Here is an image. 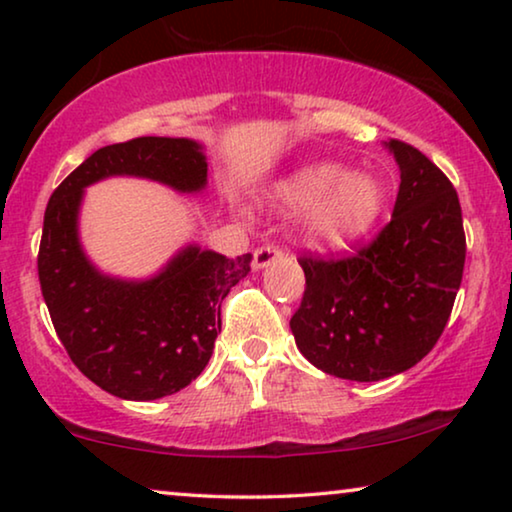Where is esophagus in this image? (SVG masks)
Listing matches in <instances>:
<instances>
[{"mask_svg":"<svg viewBox=\"0 0 512 512\" xmlns=\"http://www.w3.org/2000/svg\"><path fill=\"white\" fill-rule=\"evenodd\" d=\"M282 257V250L276 248V246H262L257 248L253 253V266L255 269H264V266H269L273 259Z\"/></svg>","mask_w":512,"mask_h":512,"instance_id":"obj_1","label":"esophagus"}]
</instances>
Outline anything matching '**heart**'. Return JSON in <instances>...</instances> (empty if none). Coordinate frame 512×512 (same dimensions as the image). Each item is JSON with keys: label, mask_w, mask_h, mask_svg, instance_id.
Returning a JSON list of instances; mask_svg holds the SVG:
<instances>
[{"label": "heart", "mask_w": 512, "mask_h": 512, "mask_svg": "<svg viewBox=\"0 0 512 512\" xmlns=\"http://www.w3.org/2000/svg\"><path fill=\"white\" fill-rule=\"evenodd\" d=\"M273 202L310 209L305 234L322 246L342 248L377 225L386 207V188L372 174H354L331 160L310 163L273 188Z\"/></svg>", "instance_id": "1"}]
</instances>
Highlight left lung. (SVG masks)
I'll list each match as a JSON object with an SVG mask.
<instances>
[{
  "label": "left lung",
  "mask_w": 512,
  "mask_h": 512,
  "mask_svg": "<svg viewBox=\"0 0 512 512\" xmlns=\"http://www.w3.org/2000/svg\"><path fill=\"white\" fill-rule=\"evenodd\" d=\"M400 165L391 223L354 255H303L305 292L289 329L326 375L379 381L432 352L462 282L467 239L444 172L407 142L388 140Z\"/></svg>",
  "instance_id": "1"
}]
</instances>
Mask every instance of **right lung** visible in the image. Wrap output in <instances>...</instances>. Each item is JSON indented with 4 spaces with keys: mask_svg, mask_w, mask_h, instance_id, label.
<instances>
[{
    "mask_svg": "<svg viewBox=\"0 0 512 512\" xmlns=\"http://www.w3.org/2000/svg\"><path fill=\"white\" fill-rule=\"evenodd\" d=\"M144 177L197 193L207 158L186 137H135L91 154L52 193L38 248V280L52 326L87 379L121 400H158L200 377L220 333V305L248 276L236 259L188 246L149 280L103 276L78 239V211L89 183Z\"/></svg>",
    "mask_w": 512,
    "mask_h": 512,
    "instance_id": "obj_1",
    "label": "right lung"
}]
</instances>
